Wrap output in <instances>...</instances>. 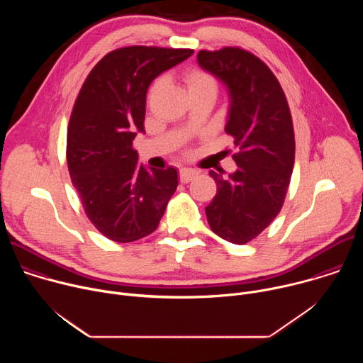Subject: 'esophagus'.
Wrapping results in <instances>:
<instances>
[{
    "label": "esophagus",
    "mask_w": 363,
    "mask_h": 363,
    "mask_svg": "<svg viewBox=\"0 0 363 363\" xmlns=\"http://www.w3.org/2000/svg\"><path fill=\"white\" fill-rule=\"evenodd\" d=\"M196 175H198V171L191 169V168H182V169L179 171V179H181L182 184L191 182Z\"/></svg>",
    "instance_id": "34e87169"
}]
</instances>
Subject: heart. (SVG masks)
<instances>
[{"instance_id": "b5f03b06", "label": "heart", "mask_w": 363, "mask_h": 363, "mask_svg": "<svg viewBox=\"0 0 363 363\" xmlns=\"http://www.w3.org/2000/svg\"><path fill=\"white\" fill-rule=\"evenodd\" d=\"M184 80L186 83V87H188L189 93L198 91V90H205V89H214V90H217L216 79L210 73H206V72H203L201 69H196V67H192V69L186 70V73L184 76ZM162 83H164V80L160 79V80H157L150 86V89H149V99H152L155 94H157L161 90Z\"/></svg>"}]
</instances>
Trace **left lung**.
I'll return each mask as SVG.
<instances>
[{"label": "left lung", "instance_id": "1", "mask_svg": "<svg viewBox=\"0 0 363 363\" xmlns=\"http://www.w3.org/2000/svg\"><path fill=\"white\" fill-rule=\"evenodd\" d=\"M201 69L230 96L225 133L234 138L237 171H214L217 194L205 206L211 230L233 244L255 238L280 213L294 165V130L284 91L260 59L238 47L201 50Z\"/></svg>", "mask_w": 363, "mask_h": 363}]
</instances>
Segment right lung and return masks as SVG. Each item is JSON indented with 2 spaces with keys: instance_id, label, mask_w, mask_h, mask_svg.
I'll use <instances>...</instances> for the list:
<instances>
[{
  "instance_id": "right-lung-1",
  "label": "right lung",
  "mask_w": 363,
  "mask_h": 363,
  "mask_svg": "<svg viewBox=\"0 0 363 363\" xmlns=\"http://www.w3.org/2000/svg\"><path fill=\"white\" fill-rule=\"evenodd\" d=\"M192 53L146 45L113 50L79 91L67 129V167L87 218L112 241L152 234L177 191V169L139 167L132 143L145 133L149 84Z\"/></svg>"
}]
</instances>
